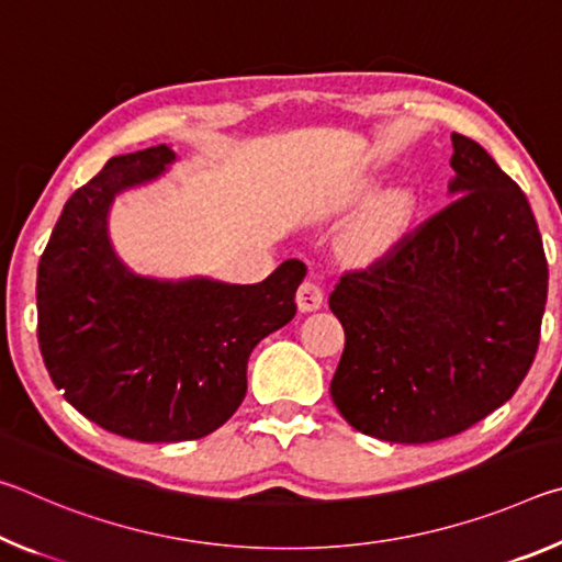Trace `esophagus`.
Masks as SVG:
<instances>
[{
    "instance_id": "obj_1",
    "label": "esophagus",
    "mask_w": 562,
    "mask_h": 562,
    "mask_svg": "<svg viewBox=\"0 0 562 562\" xmlns=\"http://www.w3.org/2000/svg\"><path fill=\"white\" fill-rule=\"evenodd\" d=\"M322 302H325V292L317 282H302L300 290H297V307L300 312H315L322 307Z\"/></svg>"
}]
</instances>
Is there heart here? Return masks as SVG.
Wrapping results in <instances>:
<instances>
[{"label":"heart","mask_w":562,"mask_h":562,"mask_svg":"<svg viewBox=\"0 0 562 562\" xmlns=\"http://www.w3.org/2000/svg\"><path fill=\"white\" fill-rule=\"evenodd\" d=\"M374 180H361L351 186L345 195L339 198L335 211L339 215H349L372 203L376 195ZM416 211V195L412 190H392L384 198H379L374 205H369L349 231L341 237V258L351 268H374L398 250L404 243Z\"/></svg>","instance_id":"obj_1"}]
</instances>
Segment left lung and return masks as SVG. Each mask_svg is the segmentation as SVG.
Returning <instances> with one entry per match:
<instances>
[{"mask_svg":"<svg viewBox=\"0 0 562 562\" xmlns=\"http://www.w3.org/2000/svg\"><path fill=\"white\" fill-rule=\"evenodd\" d=\"M451 203L329 294L345 327L331 402L392 443L449 439L516 394L536 359L548 262L528 198L451 133Z\"/></svg>","mask_w":562,"mask_h":562,"instance_id":"obj_1","label":"left lung"}]
</instances>
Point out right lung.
<instances>
[{
    "label": "right lung",
    "mask_w": 562,
    "mask_h": 562,
    "mask_svg": "<svg viewBox=\"0 0 562 562\" xmlns=\"http://www.w3.org/2000/svg\"><path fill=\"white\" fill-rule=\"evenodd\" d=\"M176 158L166 144L113 156L66 201L36 272L54 386L101 429L146 443L221 429L245 398L250 351L294 317L307 274L300 260L258 284L133 272L113 250L111 207Z\"/></svg>",
    "instance_id": "right-lung-1"
}]
</instances>
